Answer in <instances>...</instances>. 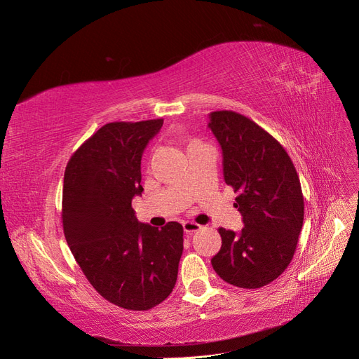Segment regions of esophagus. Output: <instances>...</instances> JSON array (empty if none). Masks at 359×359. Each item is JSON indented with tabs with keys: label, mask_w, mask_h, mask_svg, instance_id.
<instances>
[{
	"label": "esophagus",
	"mask_w": 359,
	"mask_h": 359,
	"mask_svg": "<svg viewBox=\"0 0 359 359\" xmlns=\"http://www.w3.org/2000/svg\"><path fill=\"white\" fill-rule=\"evenodd\" d=\"M200 229H201V225H200V224H197V222H192V221L183 222V230H185V233H187V234L196 233V231H198Z\"/></svg>",
	"instance_id": "1"
}]
</instances>
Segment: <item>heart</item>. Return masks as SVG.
Listing matches in <instances>:
<instances>
[{
	"label": "heart",
	"instance_id": "b5f03b06",
	"mask_svg": "<svg viewBox=\"0 0 359 359\" xmlns=\"http://www.w3.org/2000/svg\"><path fill=\"white\" fill-rule=\"evenodd\" d=\"M197 144H201V142H200V141H196V140H194V141H191L189 144H188V149H189V147H192V146H197Z\"/></svg>",
	"mask_w": 359,
	"mask_h": 359
}]
</instances>
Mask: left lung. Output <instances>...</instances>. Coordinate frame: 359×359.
<instances>
[{
    "instance_id": "1",
    "label": "left lung",
    "mask_w": 359,
    "mask_h": 359,
    "mask_svg": "<svg viewBox=\"0 0 359 359\" xmlns=\"http://www.w3.org/2000/svg\"><path fill=\"white\" fill-rule=\"evenodd\" d=\"M209 128L222 149L224 180L238 192L241 233L218 229L222 245L212 266L224 281L259 289L287 269L304 224L299 176L287 151L257 123L213 111Z\"/></svg>"
}]
</instances>
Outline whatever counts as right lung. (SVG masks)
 <instances>
[{
	"label": "right lung",
	"mask_w": 359,
	"mask_h": 359,
	"mask_svg": "<svg viewBox=\"0 0 359 359\" xmlns=\"http://www.w3.org/2000/svg\"><path fill=\"white\" fill-rule=\"evenodd\" d=\"M163 118L107 123L67 162L65 238L96 292L117 306L144 311L168 298L177 280L183 227L138 222L141 156Z\"/></svg>",
	"instance_id": "right-lung-1"
}]
</instances>
